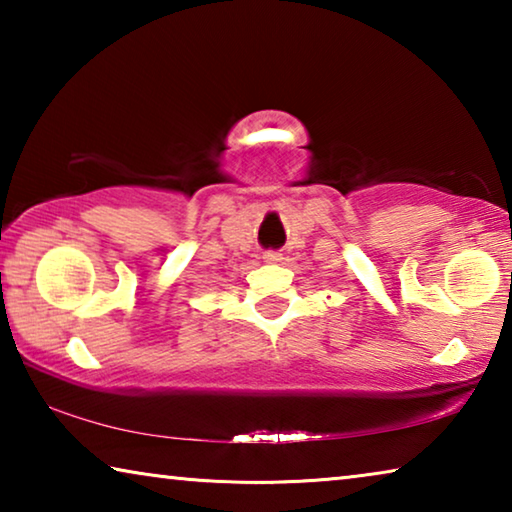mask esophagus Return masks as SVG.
Returning a JSON list of instances; mask_svg holds the SVG:
<instances>
[{
    "instance_id": "obj_1",
    "label": "esophagus",
    "mask_w": 512,
    "mask_h": 512,
    "mask_svg": "<svg viewBox=\"0 0 512 512\" xmlns=\"http://www.w3.org/2000/svg\"><path fill=\"white\" fill-rule=\"evenodd\" d=\"M264 259H266L268 264H277L282 259V255L275 253V250H268V253H264Z\"/></svg>"
}]
</instances>
